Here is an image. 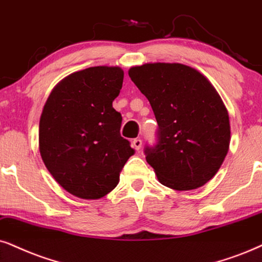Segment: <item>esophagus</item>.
<instances>
[{
  "mask_svg": "<svg viewBox=\"0 0 262 262\" xmlns=\"http://www.w3.org/2000/svg\"><path fill=\"white\" fill-rule=\"evenodd\" d=\"M141 145H142V140H141L140 138H137V139H134V140H133V146H134L135 150H137V151L140 150Z\"/></svg>",
  "mask_w": 262,
  "mask_h": 262,
  "instance_id": "1",
  "label": "esophagus"
}]
</instances>
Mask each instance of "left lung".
<instances>
[{
  "mask_svg": "<svg viewBox=\"0 0 262 262\" xmlns=\"http://www.w3.org/2000/svg\"><path fill=\"white\" fill-rule=\"evenodd\" d=\"M128 74L157 121L156 142L144 152L160 183L177 191L203 186L230 146V120L220 95L203 75L183 64H145Z\"/></svg>",
  "mask_w": 262,
  "mask_h": 262,
  "instance_id": "left-lung-1",
  "label": "left lung"
}]
</instances>
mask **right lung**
Here are the masks:
<instances>
[{"label": "right lung", "mask_w": 262, "mask_h": 262, "mask_svg": "<svg viewBox=\"0 0 262 262\" xmlns=\"http://www.w3.org/2000/svg\"><path fill=\"white\" fill-rule=\"evenodd\" d=\"M120 68L75 72L53 89L39 120V152L49 173L76 197L98 200L117 186L134 150L121 137L112 107L123 83Z\"/></svg>", "instance_id": "right-lung-1"}]
</instances>
